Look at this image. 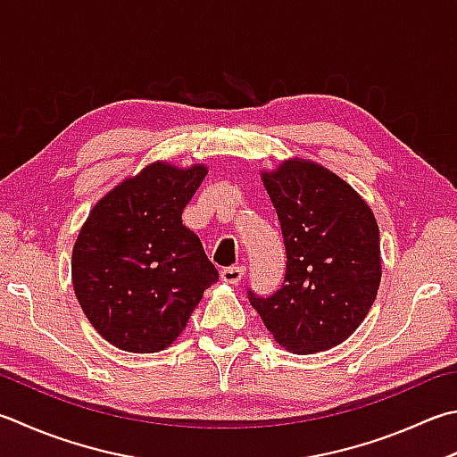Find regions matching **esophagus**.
<instances>
[{"mask_svg": "<svg viewBox=\"0 0 457 457\" xmlns=\"http://www.w3.org/2000/svg\"><path fill=\"white\" fill-rule=\"evenodd\" d=\"M245 266H238V264H235V266H227V269H222L220 270V278L225 280L227 284H238L240 282V278L245 277Z\"/></svg>", "mask_w": 457, "mask_h": 457, "instance_id": "obj_1", "label": "esophagus"}]
</instances>
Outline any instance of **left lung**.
I'll list each match as a JSON object with an SVG mask.
<instances>
[{"label":"left lung","instance_id":"8db88e82","mask_svg":"<svg viewBox=\"0 0 457 457\" xmlns=\"http://www.w3.org/2000/svg\"><path fill=\"white\" fill-rule=\"evenodd\" d=\"M262 180L280 220L287 272L270 296L246 288L248 300L280 346L328 350L358 328L378 295L376 219L354 188L314 162H282Z\"/></svg>","mask_w":457,"mask_h":457}]
</instances>
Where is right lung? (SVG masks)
<instances>
[{
	"mask_svg": "<svg viewBox=\"0 0 457 457\" xmlns=\"http://www.w3.org/2000/svg\"><path fill=\"white\" fill-rule=\"evenodd\" d=\"M206 169L153 162L93 206L73 248L77 300L93 328L125 352L165 350L219 280L183 225Z\"/></svg>",
	"mask_w": 457,
	"mask_h": 457,
	"instance_id": "1",
	"label": "right lung"
}]
</instances>
